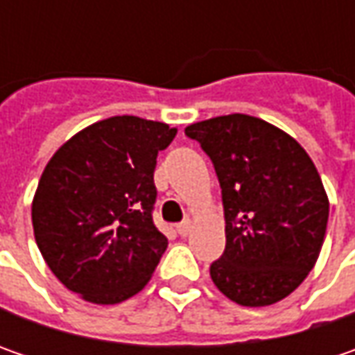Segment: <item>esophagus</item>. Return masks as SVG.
<instances>
[{
	"mask_svg": "<svg viewBox=\"0 0 355 355\" xmlns=\"http://www.w3.org/2000/svg\"><path fill=\"white\" fill-rule=\"evenodd\" d=\"M189 231H191V221H189V219H185V221H182V223L178 225V233H180L182 237H187Z\"/></svg>",
	"mask_w": 355,
	"mask_h": 355,
	"instance_id": "1",
	"label": "esophagus"
}]
</instances>
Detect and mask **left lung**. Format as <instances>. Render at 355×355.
<instances>
[{"label":"left lung","mask_w":355,"mask_h":355,"mask_svg":"<svg viewBox=\"0 0 355 355\" xmlns=\"http://www.w3.org/2000/svg\"><path fill=\"white\" fill-rule=\"evenodd\" d=\"M211 157L225 209V252L209 268L241 306H268L314 268L330 203L306 150L284 130L249 114L189 124Z\"/></svg>","instance_id":"left-lung-1"}]
</instances>
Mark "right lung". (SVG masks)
<instances>
[{
    "mask_svg": "<svg viewBox=\"0 0 355 355\" xmlns=\"http://www.w3.org/2000/svg\"><path fill=\"white\" fill-rule=\"evenodd\" d=\"M178 128L112 116L53 154L31 203L37 247L51 272L92 304L138 294L168 249L152 221L156 157Z\"/></svg>",
    "mask_w": 355,
    "mask_h": 355,
    "instance_id": "1",
    "label": "right lung"
}]
</instances>
